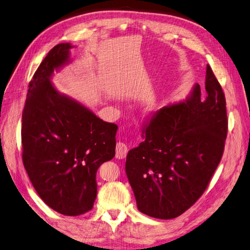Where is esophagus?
I'll list each match as a JSON object with an SVG mask.
<instances>
[{
	"mask_svg": "<svg viewBox=\"0 0 250 250\" xmlns=\"http://www.w3.org/2000/svg\"><path fill=\"white\" fill-rule=\"evenodd\" d=\"M126 154H127L126 144H125L124 142H118L116 144V154H115V157L117 159H124V158H125Z\"/></svg>",
	"mask_w": 250,
	"mask_h": 250,
	"instance_id": "esophagus-1",
	"label": "esophagus"
}]
</instances>
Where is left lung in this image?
<instances>
[{
	"label": "left lung",
	"instance_id": "8db88e82",
	"mask_svg": "<svg viewBox=\"0 0 250 250\" xmlns=\"http://www.w3.org/2000/svg\"><path fill=\"white\" fill-rule=\"evenodd\" d=\"M227 103L207 65L206 98L195 84L185 102L157 111L143 142L127 152L125 172L138 210L159 219L182 215L203 195L222 158Z\"/></svg>",
	"mask_w": 250,
	"mask_h": 250
}]
</instances>
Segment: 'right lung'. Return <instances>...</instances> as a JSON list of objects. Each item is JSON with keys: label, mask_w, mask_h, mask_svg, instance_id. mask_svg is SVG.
<instances>
[{"label": "right lung", "mask_w": 250, "mask_h": 250, "mask_svg": "<svg viewBox=\"0 0 250 250\" xmlns=\"http://www.w3.org/2000/svg\"><path fill=\"white\" fill-rule=\"evenodd\" d=\"M71 47L54 46L29 83L21 144L23 166L40 198L56 212L78 216L93 207L96 171L115 156L118 126L53 86L54 71L70 62Z\"/></svg>", "instance_id": "obj_1"}]
</instances>
